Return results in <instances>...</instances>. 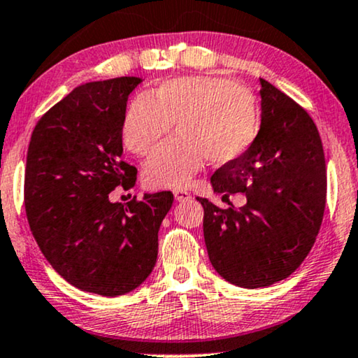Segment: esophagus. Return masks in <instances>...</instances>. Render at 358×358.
I'll use <instances>...</instances> for the list:
<instances>
[{
    "label": "esophagus",
    "mask_w": 358,
    "mask_h": 358,
    "mask_svg": "<svg viewBox=\"0 0 358 358\" xmlns=\"http://www.w3.org/2000/svg\"><path fill=\"white\" fill-rule=\"evenodd\" d=\"M173 196H175L176 201H187V199L192 198V196H189V193L187 192V189H175Z\"/></svg>",
    "instance_id": "34e87169"
}]
</instances>
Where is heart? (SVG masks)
I'll list each match as a JSON object with an SVG mask.
<instances>
[{
    "mask_svg": "<svg viewBox=\"0 0 358 358\" xmlns=\"http://www.w3.org/2000/svg\"><path fill=\"white\" fill-rule=\"evenodd\" d=\"M176 124L178 136L150 157L144 180L152 188L185 187L204 160L224 165L254 142L259 111L254 94L217 76H183L132 99L122 122L124 145L149 155Z\"/></svg>",
    "mask_w": 358,
    "mask_h": 358,
    "instance_id": "1",
    "label": "heart"
}]
</instances>
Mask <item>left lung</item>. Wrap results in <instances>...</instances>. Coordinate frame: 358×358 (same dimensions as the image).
Here are the masks:
<instances>
[{
	"instance_id": "left-lung-1",
	"label": "left lung",
	"mask_w": 358,
	"mask_h": 358,
	"mask_svg": "<svg viewBox=\"0 0 358 358\" xmlns=\"http://www.w3.org/2000/svg\"><path fill=\"white\" fill-rule=\"evenodd\" d=\"M260 96L259 134L244 154L211 176L222 199L245 193L247 203L224 209L198 198L211 265L242 288L288 278L316 242L326 209V159L316 124L264 78Z\"/></svg>"
}]
</instances>
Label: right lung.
Returning a JSON list of instances; mask_svg holds the SVG:
<instances>
[{"label": "right lung", "instance_id": "right-lung-1", "mask_svg": "<svg viewBox=\"0 0 358 358\" xmlns=\"http://www.w3.org/2000/svg\"><path fill=\"white\" fill-rule=\"evenodd\" d=\"M142 80L119 76L85 83L36 124L27 149L24 206L47 262L70 285L101 296L136 289L159 254V229L173 194L109 201L136 185L124 162L127 98Z\"/></svg>", "mask_w": 358, "mask_h": 358}]
</instances>
